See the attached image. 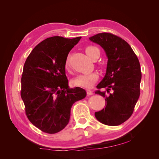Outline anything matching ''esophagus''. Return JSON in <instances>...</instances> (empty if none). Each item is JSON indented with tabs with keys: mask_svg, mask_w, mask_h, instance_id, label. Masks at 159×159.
<instances>
[{
	"mask_svg": "<svg viewBox=\"0 0 159 159\" xmlns=\"http://www.w3.org/2000/svg\"><path fill=\"white\" fill-rule=\"evenodd\" d=\"M86 93H87V95L88 96L93 95V92L92 90H86Z\"/></svg>",
	"mask_w": 159,
	"mask_h": 159,
	"instance_id": "obj_1",
	"label": "esophagus"
}]
</instances>
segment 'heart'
I'll return each instance as SVG.
<instances>
[{
  "label": "heart",
  "instance_id": "heart-1",
  "mask_svg": "<svg viewBox=\"0 0 159 159\" xmlns=\"http://www.w3.org/2000/svg\"><path fill=\"white\" fill-rule=\"evenodd\" d=\"M99 51V50L96 47L94 46H88L85 48V52L88 57L90 59L93 57L95 54ZM66 69H68L69 67V61L66 60L65 64ZM99 78V74L97 72H91V73L80 74L72 80V84L74 86L81 88H90L91 86L94 85Z\"/></svg>",
  "mask_w": 159,
  "mask_h": 159
}]
</instances>
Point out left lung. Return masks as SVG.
I'll list each match as a JSON object with an SVG mask.
<instances>
[{
  "label": "left lung",
  "mask_w": 159,
  "mask_h": 159,
  "mask_svg": "<svg viewBox=\"0 0 159 159\" xmlns=\"http://www.w3.org/2000/svg\"><path fill=\"white\" fill-rule=\"evenodd\" d=\"M100 45L108 58L105 76L97 85L106 88L107 93L95 91L105 98V108L95 113L97 119L107 125H118L133 114L140 94L141 68L138 58L127 42L109 33H100L89 38Z\"/></svg>",
  "instance_id": "left-lung-1"
}]
</instances>
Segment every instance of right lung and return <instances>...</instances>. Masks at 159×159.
<instances>
[{"mask_svg": "<svg viewBox=\"0 0 159 159\" xmlns=\"http://www.w3.org/2000/svg\"><path fill=\"white\" fill-rule=\"evenodd\" d=\"M80 39L48 38L34 48L24 65L21 97L26 114L44 133L63 130L69 122L72 105L86 96L83 88H69L65 74L67 56Z\"/></svg>", "mask_w": 159, "mask_h": 159, "instance_id": "obj_1", "label": "right lung"}]
</instances>
